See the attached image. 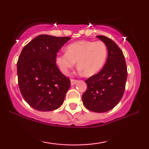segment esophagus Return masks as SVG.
<instances>
[{"mask_svg": "<svg viewBox=\"0 0 149 149\" xmlns=\"http://www.w3.org/2000/svg\"><path fill=\"white\" fill-rule=\"evenodd\" d=\"M77 82H78V81L74 80V79H71V80H70V84H71V85H75Z\"/></svg>", "mask_w": 149, "mask_h": 149, "instance_id": "esophagus-1", "label": "esophagus"}]
</instances>
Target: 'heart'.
<instances>
[{
	"instance_id": "b5f03b06",
	"label": "heart",
	"mask_w": 149,
	"mask_h": 149,
	"mask_svg": "<svg viewBox=\"0 0 149 149\" xmlns=\"http://www.w3.org/2000/svg\"><path fill=\"white\" fill-rule=\"evenodd\" d=\"M107 54V46L103 42L80 40L68 45L66 52L57 54L56 64L63 74H67L77 61L79 71L91 77L102 68Z\"/></svg>"
}]
</instances>
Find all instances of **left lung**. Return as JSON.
<instances>
[{
    "mask_svg": "<svg viewBox=\"0 0 149 149\" xmlns=\"http://www.w3.org/2000/svg\"><path fill=\"white\" fill-rule=\"evenodd\" d=\"M107 46L108 58L100 72L85 81L83 103L89 111L104 113L113 109L123 96L127 72L123 52L113 40L97 36Z\"/></svg>",
    "mask_w": 149,
    "mask_h": 149,
    "instance_id": "obj_1",
    "label": "left lung"
}]
</instances>
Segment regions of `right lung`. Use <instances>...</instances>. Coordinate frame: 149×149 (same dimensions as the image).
I'll use <instances>...</instances> for the list:
<instances>
[{"instance_id": "1", "label": "right lung", "mask_w": 149, "mask_h": 149, "mask_svg": "<svg viewBox=\"0 0 149 149\" xmlns=\"http://www.w3.org/2000/svg\"><path fill=\"white\" fill-rule=\"evenodd\" d=\"M70 39L40 34L22 49L17 63L18 85L25 101L39 111L60 107L70 81L59 70L56 56Z\"/></svg>"}]
</instances>
